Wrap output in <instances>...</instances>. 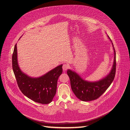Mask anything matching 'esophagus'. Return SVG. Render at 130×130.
<instances>
[{
	"instance_id": "34e87169",
	"label": "esophagus",
	"mask_w": 130,
	"mask_h": 130,
	"mask_svg": "<svg viewBox=\"0 0 130 130\" xmlns=\"http://www.w3.org/2000/svg\"><path fill=\"white\" fill-rule=\"evenodd\" d=\"M69 65L67 64H64V65H62V69L64 71H66V70H68L69 68Z\"/></svg>"
}]
</instances>
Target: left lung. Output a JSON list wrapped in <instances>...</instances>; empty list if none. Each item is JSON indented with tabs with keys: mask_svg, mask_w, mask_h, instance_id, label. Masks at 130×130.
Returning a JSON list of instances; mask_svg holds the SVG:
<instances>
[{
	"mask_svg": "<svg viewBox=\"0 0 130 130\" xmlns=\"http://www.w3.org/2000/svg\"><path fill=\"white\" fill-rule=\"evenodd\" d=\"M108 37L109 38V37ZM114 61L111 72L106 77L101 81L95 82L86 81L82 79L76 72L72 71L70 70H68L67 74L70 79L72 90L76 97L81 101H91L98 99L111 84L115 78L116 73V53L114 47Z\"/></svg>",
	"mask_w": 130,
	"mask_h": 130,
	"instance_id": "obj_1",
	"label": "left lung"
}]
</instances>
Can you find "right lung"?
Returning <instances> with one entry per match:
<instances>
[{"label": "right lung", "instance_id": "1", "mask_svg": "<svg viewBox=\"0 0 130 130\" xmlns=\"http://www.w3.org/2000/svg\"><path fill=\"white\" fill-rule=\"evenodd\" d=\"M12 65L18 87L23 94L33 101L42 104H47L52 101L56 92L58 78L62 72V65L39 78L29 77L19 67L16 44L12 56Z\"/></svg>", "mask_w": 130, "mask_h": 130}]
</instances>
